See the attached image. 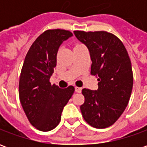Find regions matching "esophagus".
<instances>
[{"label": "esophagus", "instance_id": "obj_1", "mask_svg": "<svg viewBox=\"0 0 147 147\" xmlns=\"http://www.w3.org/2000/svg\"><path fill=\"white\" fill-rule=\"evenodd\" d=\"M75 90H76V92L80 93L82 91V88L81 87H78V86H75Z\"/></svg>", "mask_w": 147, "mask_h": 147}]
</instances>
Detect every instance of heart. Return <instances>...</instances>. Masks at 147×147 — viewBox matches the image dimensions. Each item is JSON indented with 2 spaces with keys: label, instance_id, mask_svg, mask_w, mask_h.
<instances>
[{
  "label": "heart",
  "instance_id": "1",
  "mask_svg": "<svg viewBox=\"0 0 147 147\" xmlns=\"http://www.w3.org/2000/svg\"><path fill=\"white\" fill-rule=\"evenodd\" d=\"M78 45H80V44H78Z\"/></svg>",
  "mask_w": 147,
  "mask_h": 147
}]
</instances>
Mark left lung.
<instances>
[{
    "mask_svg": "<svg viewBox=\"0 0 147 147\" xmlns=\"http://www.w3.org/2000/svg\"><path fill=\"white\" fill-rule=\"evenodd\" d=\"M88 48L92 61L90 74L98 77L97 90H82L85 102L80 106L84 120L96 128L113 125L129 102L133 86L131 64L123 42L106 31L75 30Z\"/></svg>",
    "mask_w": 147,
    "mask_h": 147,
    "instance_id": "8db88e82",
    "label": "left lung"
}]
</instances>
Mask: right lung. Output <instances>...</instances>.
<instances>
[{"label": "right lung", "mask_w": 147, "mask_h": 147, "mask_svg": "<svg viewBox=\"0 0 147 147\" xmlns=\"http://www.w3.org/2000/svg\"><path fill=\"white\" fill-rule=\"evenodd\" d=\"M72 35L62 29L45 30L31 45L24 60L19 83L20 101L30 123L42 131L59 124L63 109L75 91L73 86L61 89L49 82L58 49Z\"/></svg>", "instance_id": "add662e5"}]
</instances>
